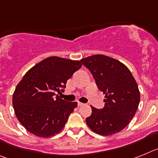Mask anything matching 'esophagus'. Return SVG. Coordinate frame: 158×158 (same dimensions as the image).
I'll return each mask as SVG.
<instances>
[{"label": "esophagus", "mask_w": 158, "mask_h": 158, "mask_svg": "<svg viewBox=\"0 0 158 158\" xmlns=\"http://www.w3.org/2000/svg\"><path fill=\"white\" fill-rule=\"evenodd\" d=\"M83 105H84V103H83V102H78V106H82Z\"/></svg>", "instance_id": "obj_1"}]
</instances>
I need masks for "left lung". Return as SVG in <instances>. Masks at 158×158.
<instances>
[{"label":"left lung","instance_id":"obj_1","mask_svg":"<svg viewBox=\"0 0 158 158\" xmlns=\"http://www.w3.org/2000/svg\"><path fill=\"white\" fill-rule=\"evenodd\" d=\"M90 71L99 90L105 94V106H91L86 118L91 130L108 136L119 132L132 120L138 110L140 93L138 84L127 66L103 55H94L80 60Z\"/></svg>","mask_w":158,"mask_h":158}]
</instances>
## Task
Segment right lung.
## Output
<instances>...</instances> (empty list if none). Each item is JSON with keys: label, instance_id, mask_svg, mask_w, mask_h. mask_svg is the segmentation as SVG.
<instances>
[{"label": "right lung", "instance_id": "1", "mask_svg": "<svg viewBox=\"0 0 158 158\" xmlns=\"http://www.w3.org/2000/svg\"><path fill=\"white\" fill-rule=\"evenodd\" d=\"M81 67L78 60L52 56L28 71L13 96L16 118L26 130L42 138L62 130L77 102H67L56 92L64 91L67 80Z\"/></svg>", "mask_w": 158, "mask_h": 158}]
</instances>
